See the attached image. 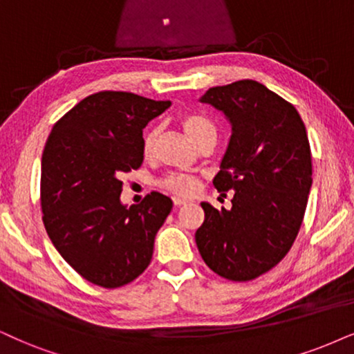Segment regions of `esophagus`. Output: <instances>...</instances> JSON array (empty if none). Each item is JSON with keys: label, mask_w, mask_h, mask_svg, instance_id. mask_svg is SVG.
<instances>
[{"label": "esophagus", "mask_w": 354, "mask_h": 354, "mask_svg": "<svg viewBox=\"0 0 354 354\" xmlns=\"http://www.w3.org/2000/svg\"><path fill=\"white\" fill-rule=\"evenodd\" d=\"M173 203H174V205H186L187 203H189V201L187 199H185V198H173Z\"/></svg>", "instance_id": "34e87169"}]
</instances>
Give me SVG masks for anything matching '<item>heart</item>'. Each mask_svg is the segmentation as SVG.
I'll return each instance as SVG.
<instances>
[{
    "label": "heart",
    "instance_id": "obj_1",
    "mask_svg": "<svg viewBox=\"0 0 354 354\" xmlns=\"http://www.w3.org/2000/svg\"><path fill=\"white\" fill-rule=\"evenodd\" d=\"M180 124L181 127L185 129L187 137H189L198 147L203 144L204 140H207V138H217L216 124H214L207 115L201 113H194V111L183 113L180 115ZM156 138H158V132H156L155 129L147 132V136L144 137L142 150H144L145 158H150V156L153 155ZM160 186H162L163 189L178 196H194L196 192H198L199 183L196 178L187 176V174H168V176L160 183Z\"/></svg>",
    "mask_w": 354,
    "mask_h": 354
}]
</instances>
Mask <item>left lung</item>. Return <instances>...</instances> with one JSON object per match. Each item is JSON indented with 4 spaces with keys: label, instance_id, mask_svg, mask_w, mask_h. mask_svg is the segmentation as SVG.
I'll return each instance as SVG.
<instances>
[{
    "label": "left lung",
    "instance_id": "left-lung-1",
    "mask_svg": "<svg viewBox=\"0 0 354 354\" xmlns=\"http://www.w3.org/2000/svg\"><path fill=\"white\" fill-rule=\"evenodd\" d=\"M201 102L222 111L232 137L214 178L232 207L203 203L196 245L210 270L252 281L283 259L301 230L312 186V153L297 109L253 80L209 88Z\"/></svg>",
    "mask_w": 354,
    "mask_h": 354
}]
</instances>
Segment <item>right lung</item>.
<instances>
[{
	"instance_id": "right-lung-1",
	"label": "right lung",
	"mask_w": 354,
	"mask_h": 354,
	"mask_svg": "<svg viewBox=\"0 0 354 354\" xmlns=\"http://www.w3.org/2000/svg\"><path fill=\"white\" fill-rule=\"evenodd\" d=\"M125 91L84 97L53 125L42 153L40 207L53 247L89 283H132L150 265L156 232L173 203L160 192L120 203V176L144 162L145 125L168 109Z\"/></svg>"
}]
</instances>
